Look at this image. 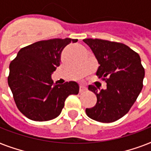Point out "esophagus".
<instances>
[{"label": "esophagus", "instance_id": "obj_1", "mask_svg": "<svg viewBox=\"0 0 151 151\" xmlns=\"http://www.w3.org/2000/svg\"><path fill=\"white\" fill-rule=\"evenodd\" d=\"M87 88L85 87V85H80V89H79V91H80V92L81 93V92H86L87 91Z\"/></svg>", "mask_w": 151, "mask_h": 151}]
</instances>
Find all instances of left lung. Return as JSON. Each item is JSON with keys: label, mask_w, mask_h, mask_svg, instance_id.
<instances>
[{"label": "left lung", "mask_w": 151, "mask_h": 151, "mask_svg": "<svg viewBox=\"0 0 151 151\" xmlns=\"http://www.w3.org/2000/svg\"><path fill=\"white\" fill-rule=\"evenodd\" d=\"M100 66L96 76L106 82V89L88 90L97 97L96 104L86 108V114L102 123L117 121L131 109L143 88L145 70L137 52L124 44L102 39H84Z\"/></svg>", "instance_id": "8db88e82"}]
</instances>
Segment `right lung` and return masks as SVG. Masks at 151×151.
Here are the masks:
<instances>
[{
  "mask_svg": "<svg viewBox=\"0 0 151 151\" xmlns=\"http://www.w3.org/2000/svg\"><path fill=\"white\" fill-rule=\"evenodd\" d=\"M78 39L40 41L21 48L9 65L8 83L18 109L29 119L45 122L60 114L70 95H78L75 81L53 86L51 75L60 64L63 48Z\"/></svg>",
  "mask_w": 151,
  "mask_h": 151,
  "instance_id": "right-lung-1",
  "label": "right lung"
}]
</instances>
